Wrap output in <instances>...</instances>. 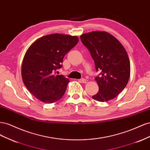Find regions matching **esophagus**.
I'll return each instance as SVG.
<instances>
[{
  "mask_svg": "<svg viewBox=\"0 0 150 150\" xmlns=\"http://www.w3.org/2000/svg\"><path fill=\"white\" fill-rule=\"evenodd\" d=\"M80 81H81V82H82L83 83H88V80L86 79H84V78H82V79H80Z\"/></svg>",
  "mask_w": 150,
  "mask_h": 150,
  "instance_id": "esophagus-1",
  "label": "esophagus"
}]
</instances>
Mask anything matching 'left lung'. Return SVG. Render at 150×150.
Returning a JSON list of instances; mask_svg holds the SVG:
<instances>
[{
	"instance_id": "8db88e82",
	"label": "left lung",
	"mask_w": 150,
	"mask_h": 150,
	"mask_svg": "<svg viewBox=\"0 0 150 150\" xmlns=\"http://www.w3.org/2000/svg\"><path fill=\"white\" fill-rule=\"evenodd\" d=\"M80 38L91 55L96 71L101 72L95 78L99 91L92 98L100 102L111 100L128 82L130 62L128 54L119 40L106 32L93 31Z\"/></svg>"
}]
</instances>
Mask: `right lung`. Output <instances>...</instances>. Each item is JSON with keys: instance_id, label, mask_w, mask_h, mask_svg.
I'll use <instances>...</instances> for the list:
<instances>
[{"instance_id": "1", "label": "right lung", "mask_w": 150, "mask_h": 150, "mask_svg": "<svg viewBox=\"0 0 150 150\" xmlns=\"http://www.w3.org/2000/svg\"><path fill=\"white\" fill-rule=\"evenodd\" d=\"M78 41L77 36L49 34L36 40L26 51L21 68L22 80L39 100L52 103L64 94L69 80L54 72L61 68L64 56Z\"/></svg>"}]
</instances>
